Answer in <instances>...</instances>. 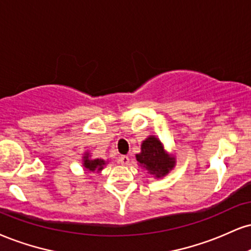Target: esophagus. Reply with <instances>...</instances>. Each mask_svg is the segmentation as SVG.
<instances>
[{"label": "esophagus", "instance_id": "34e87169", "mask_svg": "<svg viewBox=\"0 0 251 251\" xmlns=\"http://www.w3.org/2000/svg\"><path fill=\"white\" fill-rule=\"evenodd\" d=\"M119 162L122 165H128V162H129V156H127V155H122L119 158Z\"/></svg>", "mask_w": 251, "mask_h": 251}]
</instances>
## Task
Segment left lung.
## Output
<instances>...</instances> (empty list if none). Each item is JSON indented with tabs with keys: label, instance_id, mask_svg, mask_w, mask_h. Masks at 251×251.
<instances>
[{
	"label": "left lung",
	"instance_id": "obj_1",
	"mask_svg": "<svg viewBox=\"0 0 251 251\" xmlns=\"http://www.w3.org/2000/svg\"><path fill=\"white\" fill-rule=\"evenodd\" d=\"M141 167L156 177L164 176L174 167V158L166 154L158 138L149 137L141 145V153L135 155Z\"/></svg>",
	"mask_w": 251,
	"mask_h": 251
}]
</instances>
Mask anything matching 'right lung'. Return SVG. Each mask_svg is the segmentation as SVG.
I'll use <instances>...</instances> for the list:
<instances>
[{
    "label": "right lung",
    "instance_id": "right-lung-1",
    "mask_svg": "<svg viewBox=\"0 0 251 251\" xmlns=\"http://www.w3.org/2000/svg\"><path fill=\"white\" fill-rule=\"evenodd\" d=\"M105 161L101 159H90L89 154H85L84 156V164L83 166L86 168L87 171H91V172H100L104 167Z\"/></svg>",
    "mask_w": 251,
    "mask_h": 251
}]
</instances>
